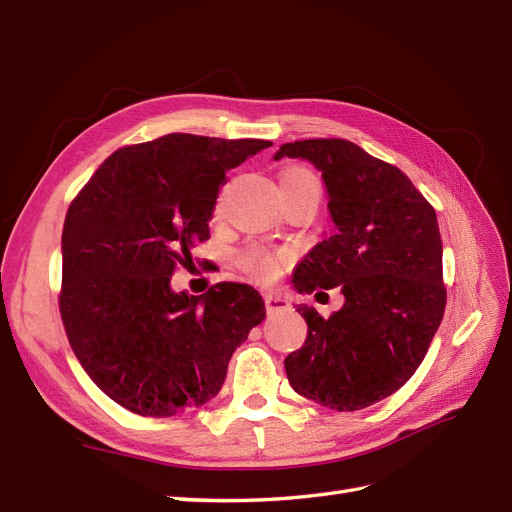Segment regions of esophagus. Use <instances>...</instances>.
Listing matches in <instances>:
<instances>
[{
    "label": "esophagus",
    "instance_id": "esophagus-1",
    "mask_svg": "<svg viewBox=\"0 0 512 512\" xmlns=\"http://www.w3.org/2000/svg\"><path fill=\"white\" fill-rule=\"evenodd\" d=\"M265 305H267V312L269 314H275V312H282V309H286L290 303H288L286 297H282V294L267 292L265 294Z\"/></svg>",
    "mask_w": 512,
    "mask_h": 512
}]
</instances>
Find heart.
<instances>
[{
    "label": "heart",
    "mask_w": 512,
    "mask_h": 512,
    "mask_svg": "<svg viewBox=\"0 0 512 512\" xmlns=\"http://www.w3.org/2000/svg\"><path fill=\"white\" fill-rule=\"evenodd\" d=\"M303 179L316 181L307 173V170H301V168L288 170V173L282 175V181H303ZM237 262L243 271H247L254 277H260V280H269V277H273L277 271H280V258L267 250H262V247H247V250H243L237 256Z\"/></svg>",
    "instance_id": "1"
}]
</instances>
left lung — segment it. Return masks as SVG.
I'll use <instances>...</instances> for the list:
<instances>
[{"instance_id": "obj_1", "label": "left lung", "mask_w": 512, "mask_h": 512, "mask_svg": "<svg viewBox=\"0 0 512 512\" xmlns=\"http://www.w3.org/2000/svg\"><path fill=\"white\" fill-rule=\"evenodd\" d=\"M282 158L320 170L335 224L292 284L301 294L337 286L344 294L329 318L297 305L307 339L286 356V376L299 395L331 410L374 406L412 378L444 316L436 211L397 166L344 138L286 143L273 156Z\"/></svg>"}]
</instances>
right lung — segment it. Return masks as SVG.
<instances>
[{
    "mask_svg": "<svg viewBox=\"0 0 512 512\" xmlns=\"http://www.w3.org/2000/svg\"><path fill=\"white\" fill-rule=\"evenodd\" d=\"M258 138L166 134L117 149L72 200L61 232L59 312L87 376L141 416H173L220 393L232 352L267 316L247 284L194 297L170 288L209 239L230 168Z\"/></svg>",
    "mask_w": 512,
    "mask_h": 512,
    "instance_id": "right-lung-1",
    "label": "right lung"
}]
</instances>
